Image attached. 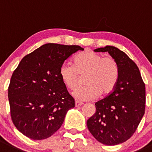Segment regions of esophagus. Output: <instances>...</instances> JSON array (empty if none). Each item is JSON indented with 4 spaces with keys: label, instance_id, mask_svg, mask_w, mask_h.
Instances as JSON below:
<instances>
[{
    "label": "esophagus",
    "instance_id": "1",
    "mask_svg": "<svg viewBox=\"0 0 152 152\" xmlns=\"http://www.w3.org/2000/svg\"><path fill=\"white\" fill-rule=\"evenodd\" d=\"M83 103H81V102H79V101H76V102H75V106H76V107L83 106Z\"/></svg>",
    "mask_w": 152,
    "mask_h": 152
}]
</instances>
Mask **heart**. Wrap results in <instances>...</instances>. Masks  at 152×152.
Listing matches in <instances>:
<instances>
[{"mask_svg":"<svg viewBox=\"0 0 152 152\" xmlns=\"http://www.w3.org/2000/svg\"><path fill=\"white\" fill-rule=\"evenodd\" d=\"M74 63L66 62L61 66L59 73L63 83L69 90L79 85L81 76H85L87 86L73 91V96L79 101L94 100L99 95H108L118 83L119 67L111 56L103 57L97 52L86 50L78 54Z\"/></svg>","mask_w":152,"mask_h":152,"instance_id":"obj_1","label":"heart"}]
</instances>
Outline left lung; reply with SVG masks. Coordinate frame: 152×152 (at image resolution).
<instances>
[{"instance_id":"1","label":"left lung","mask_w":152,"mask_h":152,"mask_svg":"<svg viewBox=\"0 0 152 152\" xmlns=\"http://www.w3.org/2000/svg\"><path fill=\"white\" fill-rule=\"evenodd\" d=\"M94 52H108L118 64L119 76L114 90L95 103L96 112L87 121V126L97 141L115 145L130 139L141 121L145 108V87L137 65L124 52L111 46Z\"/></svg>"}]
</instances>
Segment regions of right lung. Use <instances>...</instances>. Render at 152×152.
<instances>
[{
  "instance_id": "add662e5",
  "label": "right lung",
  "mask_w": 152,
  "mask_h": 152,
  "mask_svg": "<svg viewBox=\"0 0 152 152\" xmlns=\"http://www.w3.org/2000/svg\"><path fill=\"white\" fill-rule=\"evenodd\" d=\"M79 46L42 45L25 55L14 70L8 97L12 122L27 137L49 138L61 127L75 100L67 91L59 70Z\"/></svg>"
}]
</instances>
